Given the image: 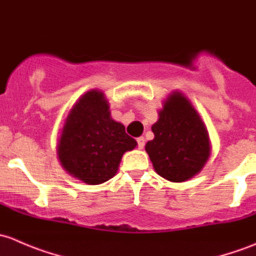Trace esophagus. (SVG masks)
<instances>
[{
    "label": "esophagus",
    "mask_w": 256,
    "mask_h": 256,
    "mask_svg": "<svg viewBox=\"0 0 256 256\" xmlns=\"http://www.w3.org/2000/svg\"><path fill=\"white\" fill-rule=\"evenodd\" d=\"M136 143H138L139 149H143L144 146H146V139H144V136H139V138H136Z\"/></svg>",
    "instance_id": "34e87169"
}]
</instances>
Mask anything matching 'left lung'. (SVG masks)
<instances>
[{
    "instance_id": "8db88e82",
    "label": "left lung",
    "mask_w": 256,
    "mask_h": 256,
    "mask_svg": "<svg viewBox=\"0 0 256 256\" xmlns=\"http://www.w3.org/2000/svg\"><path fill=\"white\" fill-rule=\"evenodd\" d=\"M154 139L146 146L155 171L174 182L198 174L210 156V139L204 122L181 94H174L152 127Z\"/></svg>"
}]
</instances>
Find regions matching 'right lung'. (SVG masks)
Here are the masks:
<instances>
[{
    "mask_svg": "<svg viewBox=\"0 0 256 256\" xmlns=\"http://www.w3.org/2000/svg\"><path fill=\"white\" fill-rule=\"evenodd\" d=\"M136 146L124 126L110 118L104 94L90 91L70 110L58 152L68 172L98 185L116 175L123 154Z\"/></svg>",
    "mask_w": 256,
    "mask_h": 256,
    "instance_id": "right-lung-1",
    "label": "right lung"
}]
</instances>
